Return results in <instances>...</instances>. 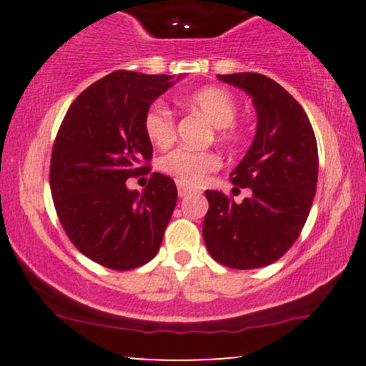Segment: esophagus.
Listing matches in <instances>:
<instances>
[{
  "mask_svg": "<svg viewBox=\"0 0 366 366\" xmlns=\"http://www.w3.org/2000/svg\"><path fill=\"white\" fill-rule=\"evenodd\" d=\"M177 191H179V196L182 197V196H186L187 192H189V187L186 186V184H182V182H177Z\"/></svg>",
  "mask_w": 366,
  "mask_h": 366,
  "instance_id": "34e87169",
  "label": "esophagus"
}]
</instances>
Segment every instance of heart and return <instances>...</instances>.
I'll list each match as a JSON object with an SVG mask.
<instances>
[{"mask_svg":"<svg viewBox=\"0 0 366 366\" xmlns=\"http://www.w3.org/2000/svg\"><path fill=\"white\" fill-rule=\"evenodd\" d=\"M186 103L215 125L218 141L232 142L237 132L232 122L237 117V103L229 91L222 87H203L192 92ZM144 132L153 144L165 148L174 141L175 120L167 103L154 102L144 115ZM218 167V158L209 151H191L177 148L159 159V169L182 184H197L204 175Z\"/></svg>","mask_w":366,"mask_h":366,"instance_id":"b5f03b06","label":"heart"}]
</instances>
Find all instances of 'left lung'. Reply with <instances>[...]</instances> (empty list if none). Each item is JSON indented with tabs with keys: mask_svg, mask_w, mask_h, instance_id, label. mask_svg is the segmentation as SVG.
<instances>
[{
	"mask_svg": "<svg viewBox=\"0 0 366 366\" xmlns=\"http://www.w3.org/2000/svg\"><path fill=\"white\" fill-rule=\"evenodd\" d=\"M218 79L251 96L258 124L253 144L230 174L249 196L236 203L224 192H204V244L225 267H267L285 254L306 224L317 192V139L303 107L270 77L242 72Z\"/></svg>",
	"mask_w": 366,
	"mask_h": 366,
	"instance_id": "8db88e82",
	"label": "left lung"
}]
</instances>
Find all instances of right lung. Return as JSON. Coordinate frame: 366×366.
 Instances as JSON below:
<instances>
[{"label":"right lung","instance_id":"right-lung-1","mask_svg":"<svg viewBox=\"0 0 366 366\" xmlns=\"http://www.w3.org/2000/svg\"><path fill=\"white\" fill-rule=\"evenodd\" d=\"M172 79L125 70L99 79L70 104L54 141L49 184L58 218L82 254L112 270L157 256L177 203L175 182L158 172L142 192L125 184L148 174L144 115L182 75Z\"/></svg>","mask_w":366,"mask_h":366}]
</instances>
